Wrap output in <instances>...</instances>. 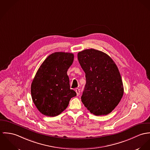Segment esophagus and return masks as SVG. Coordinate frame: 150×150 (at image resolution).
<instances>
[{"instance_id": "1", "label": "esophagus", "mask_w": 150, "mask_h": 150, "mask_svg": "<svg viewBox=\"0 0 150 150\" xmlns=\"http://www.w3.org/2000/svg\"><path fill=\"white\" fill-rule=\"evenodd\" d=\"M75 91H76V93L77 96H78L79 95V94H80V90H79L78 88H77L75 89Z\"/></svg>"}]
</instances>
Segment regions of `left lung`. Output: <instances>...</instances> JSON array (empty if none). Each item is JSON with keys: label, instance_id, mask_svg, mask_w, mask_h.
<instances>
[{"label": "left lung", "instance_id": "obj_1", "mask_svg": "<svg viewBox=\"0 0 150 150\" xmlns=\"http://www.w3.org/2000/svg\"><path fill=\"white\" fill-rule=\"evenodd\" d=\"M78 59L86 74V83L81 97L84 106L96 116L109 114L124 94L116 64L107 54L94 49L79 52Z\"/></svg>", "mask_w": 150, "mask_h": 150}]
</instances>
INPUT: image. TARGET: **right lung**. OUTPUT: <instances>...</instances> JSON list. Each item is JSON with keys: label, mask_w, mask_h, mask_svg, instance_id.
Listing matches in <instances>:
<instances>
[{"label": "right lung", "mask_w": 150, "mask_h": 150, "mask_svg": "<svg viewBox=\"0 0 150 150\" xmlns=\"http://www.w3.org/2000/svg\"><path fill=\"white\" fill-rule=\"evenodd\" d=\"M74 59L73 53L54 52L38 69L31 85V94L34 105L42 115H60L67 108L71 98L76 96L70 89L67 74Z\"/></svg>", "instance_id": "right-lung-1"}]
</instances>
